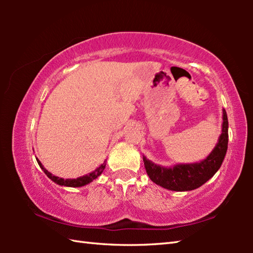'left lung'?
Here are the masks:
<instances>
[{"mask_svg": "<svg viewBox=\"0 0 253 253\" xmlns=\"http://www.w3.org/2000/svg\"><path fill=\"white\" fill-rule=\"evenodd\" d=\"M222 111H223L222 115L223 122H222L221 135L212 152L204 160L190 164H175L169 168H165L155 164L143 155L145 169L149 178L166 190L184 192L195 190L213 177V175L221 168L228 149V116L225 109Z\"/></svg>", "mask_w": 253, "mask_h": 253, "instance_id": "left-lung-1", "label": "left lung"}]
</instances>
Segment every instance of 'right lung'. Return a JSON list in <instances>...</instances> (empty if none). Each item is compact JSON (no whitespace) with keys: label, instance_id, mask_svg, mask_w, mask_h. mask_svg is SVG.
Listing matches in <instances>:
<instances>
[{"label":"right lung","instance_id":"add662e5","mask_svg":"<svg viewBox=\"0 0 253 253\" xmlns=\"http://www.w3.org/2000/svg\"><path fill=\"white\" fill-rule=\"evenodd\" d=\"M37 162L39 166L41 168V169L43 170L45 173L46 176H48L51 181H53L55 184H58V185H61V186H68V187H81V186H84L87 185V184L91 183L93 179H96L99 175H101V173L104 172V169L106 168V162L105 161L102 164L99 166V168H97L95 170H92L91 173H89L87 175H84V176H80V177H77V178H61V177H58L55 176V175L51 174L48 169H46L43 165H42V163L38 160L37 158Z\"/></svg>","mask_w":253,"mask_h":253}]
</instances>
